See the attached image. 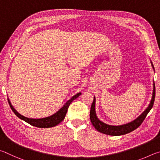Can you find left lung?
I'll list each match as a JSON object with an SVG mask.
<instances>
[{"mask_svg": "<svg viewBox=\"0 0 160 160\" xmlns=\"http://www.w3.org/2000/svg\"><path fill=\"white\" fill-rule=\"evenodd\" d=\"M152 66L153 67L152 64ZM153 88L154 90H153V94H152V98L150 104L149 105V107L147 108V109H146L138 118L135 119V120H134L133 121L122 126H110L102 122V121H100L99 119L97 118L95 113V107H94L95 106V99H94V97L92 104V106L90 108V113L91 123H92L93 126L95 128L97 131L102 132V133L109 135H114V136H116V135H125L126 133H128V132H131L132 131H134V130H135L137 128H138V127L141 125V123L143 122V121L145 120L146 116H147L148 113L153 107L154 102H155V83H154Z\"/></svg>", "mask_w": 160, "mask_h": 160, "instance_id": "8db88e82", "label": "left lung"}]
</instances>
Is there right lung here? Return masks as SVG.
Wrapping results in <instances>:
<instances>
[{
    "label": "right lung",
    "instance_id": "right-lung-1",
    "mask_svg": "<svg viewBox=\"0 0 160 160\" xmlns=\"http://www.w3.org/2000/svg\"><path fill=\"white\" fill-rule=\"evenodd\" d=\"M81 94V93H78L77 94H75V96L72 97L71 99H69L66 104H64V106L61 108V109L58 111V112H56V113H54L53 115L48 116V117L47 118H39V119H34V118H27L25 117V116H22L17 111H16L13 107L10 104V101L8 100L10 107L11 108V109L13 112H14L15 114L18 116V118H20L22 120L25 121V122L28 123L30 125L37 127V128H51V127H53L56 125H58V123H60L63 120L65 116L66 115L68 107L70 106V104H71V102L75 100L77 97H79Z\"/></svg>",
    "mask_w": 160,
    "mask_h": 160
}]
</instances>
